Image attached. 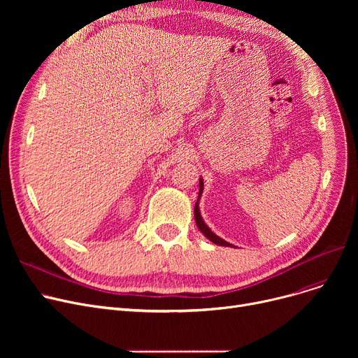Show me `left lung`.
Instances as JSON below:
<instances>
[{"instance_id": "left-lung-1", "label": "left lung", "mask_w": 358, "mask_h": 358, "mask_svg": "<svg viewBox=\"0 0 358 358\" xmlns=\"http://www.w3.org/2000/svg\"><path fill=\"white\" fill-rule=\"evenodd\" d=\"M201 193H203V180L200 178V189H199V199H200V196H201ZM194 217H196V223H197V227H199V229L201 231V234L208 238V239H210L213 243H216V245H222V247H234L232 243H229V242H227V241H223L222 238H219L217 235H215L210 229H209V227L208 224L204 223V220H203V217H201V215H200V210H199V200L196 201V206H194Z\"/></svg>"}]
</instances>
